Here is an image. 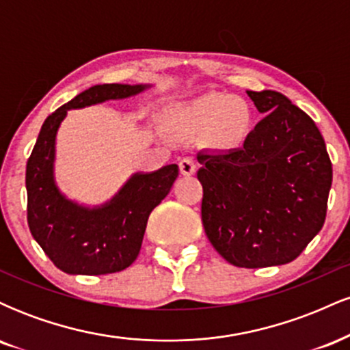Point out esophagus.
<instances>
[{
  "instance_id": "esophagus-1",
  "label": "esophagus",
  "mask_w": 350,
  "mask_h": 350,
  "mask_svg": "<svg viewBox=\"0 0 350 350\" xmlns=\"http://www.w3.org/2000/svg\"><path fill=\"white\" fill-rule=\"evenodd\" d=\"M179 170H180V174L192 176L196 172V161L192 158L180 159V161H179Z\"/></svg>"
}]
</instances>
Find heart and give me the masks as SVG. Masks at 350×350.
<instances>
[{
	"instance_id": "heart-1",
	"label": "heart",
	"mask_w": 350,
	"mask_h": 350,
	"mask_svg": "<svg viewBox=\"0 0 350 350\" xmlns=\"http://www.w3.org/2000/svg\"><path fill=\"white\" fill-rule=\"evenodd\" d=\"M176 130L204 133L217 151H235L243 146L253 130V108L247 100L228 94H206L179 103L167 111Z\"/></svg>"
}]
</instances>
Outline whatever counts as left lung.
<instances>
[{
    "label": "left lung",
    "mask_w": 350,
    "mask_h": 350,
    "mask_svg": "<svg viewBox=\"0 0 350 350\" xmlns=\"http://www.w3.org/2000/svg\"><path fill=\"white\" fill-rule=\"evenodd\" d=\"M263 120L240 150L200 151L202 224L228 263H290L324 226L332 164L316 123L275 90H247Z\"/></svg>",
    "instance_id": "left-lung-1"
}]
</instances>
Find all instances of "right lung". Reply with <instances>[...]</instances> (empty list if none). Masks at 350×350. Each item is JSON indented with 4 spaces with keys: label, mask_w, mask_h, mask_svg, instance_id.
<instances>
[{
    "label": "right lung",
    "mask_w": 350,
    "mask_h": 350,
    "mask_svg": "<svg viewBox=\"0 0 350 350\" xmlns=\"http://www.w3.org/2000/svg\"><path fill=\"white\" fill-rule=\"evenodd\" d=\"M151 85L103 83L83 90L54 113L39 131L27 159V224L51 262L69 275H107L130 267L138 256L151 211L170 194L178 164L136 172L102 206H83L60 192L55 183V138L69 110L123 100Z\"/></svg>",
    "instance_id": "1"
}]
</instances>
